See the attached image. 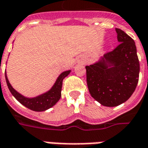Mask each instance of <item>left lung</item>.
<instances>
[{"label": "left lung", "instance_id": "left-lung-1", "mask_svg": "<svg viewBox=\"0 0 148 148\" xmlns=\"http://www.w3.org/2000/svg\"><path fill=\"white\" fill-rule=\"evenodd\" d=\"M115 30L119 45L105 53L98 63L85 66L91 96L106 107H116L129 99L139 81L135 42L121 29Z\"/></svg>", "mask_w": 148, "mask_h": 148}]
</instances>
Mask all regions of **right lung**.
I'll return each instance as SVG.
<instances>
[{"instance_id": "obj_1", "label": "right lung", "mask_w": 148, "mask_h": 148, "mask_svg": "<svg viewBox=\"0 0 148 148\" xmlns=\"http://www.w3.org/2000/svg\"><path fill=\"white\" fill-rule=\"evenodd\" d=\"M71 71H64L60 74L59 77L56 80V82L52 86V88L47 92L45 93L42 94L40 96H38L34 98H27L22 96L21 94L17 92L14 88L12 87V85L8 82L6 74H5V79L7 82L8 87L9 88L11 93L12 94L14 97L18 100L20 103L25 106L26 108H29L30 110L34 111H44L48 110L49 108L53 107L61 97V90H62V85H63V80L69 74Z\"/></svg>"}]
</instances>
